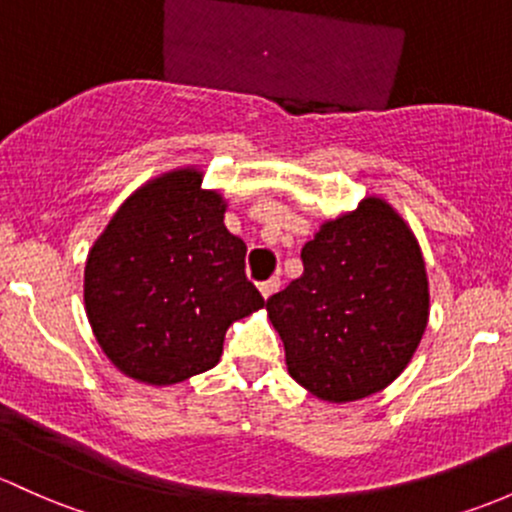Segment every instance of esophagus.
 <instances>
[{
    "mask_svg": "<svg viewBox=\"0 0 512 512\" xmlns=\"http://www.w3.org/2000/svg\"><path fill=\"white\" fill-rule=\"evenodd\" d=\"M277 289H279V279H277V277L267 279V282L260 284V294H262V297H265V299H270L272 294L277 292Z\"/></svg>",
    "mask_w": 512,
    "mask_h": 512,
    "instance_id": "1",
    "label": "esophagus"
}]
</instances>
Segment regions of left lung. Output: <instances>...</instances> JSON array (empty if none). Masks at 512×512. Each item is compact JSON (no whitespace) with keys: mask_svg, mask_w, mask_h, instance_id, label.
Listing matches in <instances>:
<instances>
[{"mask_svg":"<svg viewBox=\"0 0 512 512\" xmlns=\"http://www.w3.org/2000/svg\"><path fill=\"white\" fill-rule=\"evenodd\" d=\"M304 274L267 299L289 375L326 402L383 390L407 368L429 319L412 230L383 198L321 225L301 247Z\"/></svg>","mask_w":512,"mask_h":512,"instance_id":"obj_1","label":"left lung"}]
</instances>
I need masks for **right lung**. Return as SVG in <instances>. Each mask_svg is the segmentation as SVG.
Returning <instances> with one entry per match:
<instances>
[{"mask_svg": "<svg viewBox=\"0 0 512 512\" xmlns=\"http://www.w3.org/2000/svg\"><path fill=\"white\" fill-rule=\"evenodd\" d=\"M201 171L159 176L127 198L85 265V311L107 358L134 380L174 385L220 360L235 319L265 306L245 242L223 225Z\"/></svg>", "mask_w": 512, "mask_h": 512, "instance_id": "obj_1", "label": "right lung"}]
</instances>
